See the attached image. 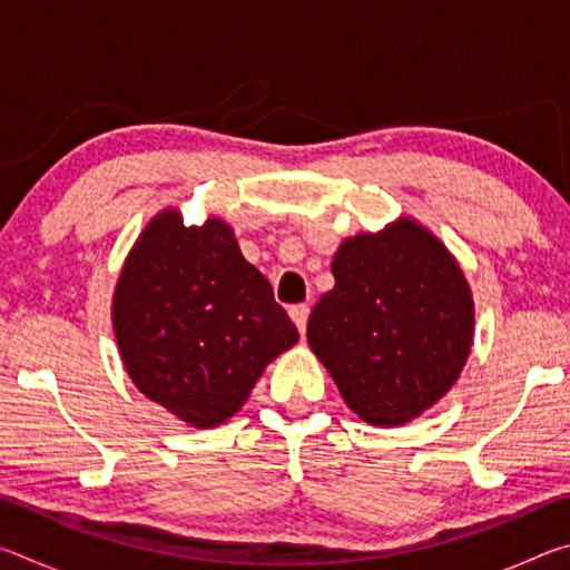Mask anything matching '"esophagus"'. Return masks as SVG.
<instances>
[{"label":"esophagus","instance_id":"esophagus-1","mask_svg":"<svg viewBox=\"0 0 570 570\" xmlns=\"http://www.w3.org/2000/svg\"><path fill=\"white\" fill-rule=\"evenodd\" d=\"M288 314H292L296 330L304 334L306 332V322H308V306L306 304H296V306L288 308Z\"/></svg>","mask_w":570,"mask_h":570}]
</instances>
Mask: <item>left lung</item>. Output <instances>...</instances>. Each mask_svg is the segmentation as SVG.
Here are the masks:
<instances>
[{
	"label": "left lung",
	"mask_w": 570,
	"mask_h": 570,
	"mask_svg": "<svg viewBox=\"0 0 570 570\" xmlns=\"http://www.w3.org/2000/svg\"><path fill=\"white\" fill-rule=\"evenodd\" d=\"M336 284L308 316V346L370 424H404L460 377L472 344L470 288L455 258L414 220L346 238Z\"/></svg>",
	"instance_id": "obj_1"
}]
</instances>
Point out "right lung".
Returning <instances> with one entry per match:
<instances>
[{
  "mask_svg": "<svg viewBox=\"0 0 570 570\" xmlns=\"http://www.w3.org/2000/svg\"><path fill=\"white\" fill-rule=\"evenodd\" d=\"M112 326L135 387L193 428L238 412L266 364L298 340L234 230L218 218L183 226L178 210L153 218L132 246Z\"/></svg>",
  "mask_w": 570,
  "mask_h": 570,
  "instance_id": "1",
  "label": "right lung"
}]
</instances>
